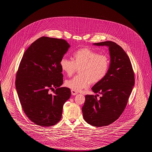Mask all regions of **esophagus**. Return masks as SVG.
I'll list each match as a JSON object with an SVG mask.
<instances>
[{
    "instance_id": "obj_1",
    "label": "esophagus",
    "mask_w": 152,
    "mask_h": 152,
    "mask_svg": "<svg viewBox=\"0 0 152 152\" xmlns=\"http://www.w3.org/2000/svg\"><path fill=\"white\" fill-rule=\"evenodd\" d=\"M71 94H72V95H76V94H78V92H77V91H74V90H71Z\"/></svg>"
}]
</instances>
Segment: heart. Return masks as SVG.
<instances>
[{"instance_id": "b5f03b06", "label": "heart", "mask_w": 152, "mask_h": 152, "mask_svg": "<svg viewBox=\"0 0 152 152\" xmlns=\"http://www.w3.org/2000/svg\"><path fill=\"white\" fill-rule=\"evenodd\" d=\"M110 65L108 56L100 55L90 48H83L75 51L73 60L63 57L60 61L61 71L71 76L77 68L80 75L65 81V87L78 91L89 86L90 83H99L106 76Z\"/></svg>"}]
</instances>
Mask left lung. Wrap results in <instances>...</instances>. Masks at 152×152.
<instances>
[{
    "label": "left lung",
    "mask_w": 152,
    "mask_h": 152,
    "mask_svg": "<svg viewBox=\"0 0 152 152\" xmlns=\"http://www.w3.org/2000/svg\"><path fill=\"white\" fill-rule=\"evenodd\" d=\"M94 44L108 47L110 63L106 76L92 88L97 96L101 94L100 99L87 94L82 110L87 123L103 126L113 123L123 113L134 84V75L129 58L119 45L111 41Z\"/></svg>",
    "instance_id": "8db88e82"
}]
</instances>
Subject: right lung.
<instances>
[{
  "label": "right lung",
  "mask_w": 152,
  "mask_h": 152,
  "mask_svg": "<svg viewBox=\"0 0 152 152\" xmlns=\"http://www.w3.org/2000/svg\"><path fill=\"white\" fill-rule=\"evenodd\" d=\"M69 47L64 39L43 36L23 56L16 88L24 112L36 125L48 127L57 124L64 104L71 97L69 88L60 87L63 83L60 61ZM55 88L54 94H50Z\"/></svg>",
  "instance_id": "1"
}]
</instances>
